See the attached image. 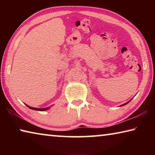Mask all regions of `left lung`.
Wrapping results in <instances>:
<instances>
[{
	"label": "left lung",
	"mask_w": 155,
	"mask_h": 155,
	"mask_svg": "<svg viewBox=\"0 0 155 155\" xmlns=\"http://www.w3.org/2000/svg\"><path fill=\"white\" fill-rule=\"evenodd\" d=\"M129 102H130V101H128V102H127V103H126L125 104H122V105H121V107H122V106H124V105H125V104H128V103H129Z\"/></svg>",
	"instance_id": "left-lung-1"
}]
</instances>
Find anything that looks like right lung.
I'll return each instance as SVG.
<instances>
[{
	"label": "right lung",
	"instance_id": "obj_1",
	"mask_svg": "<svg viewBox=\"0 0 155 155\" xmlns=\"http://www.w3.org/2000/svg\"><path fill=\"white\" fill-rule=\"evenodd\" d=\"M28 108L31 109H33V110H37V111H46V110H48L50 107H46V108H43V109H40V108H35V107H31L30 106L27 105Z\"/></svg>",
	"mask_w": 155,
	"mask_h": 155
}]
</instances>
